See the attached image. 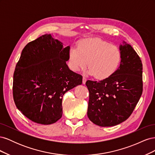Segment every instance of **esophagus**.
Returning a JSON list of instances; mask_svg holds the SVG:
<instances>
[{"instance_id":"1","label":"esophagus","mask_w":155,"mask_h":155,"mask_svg":"<svg viewBox=\"0 0 155 155\" xmlns=\"http://www.w3.org/2000/svg\"><path fill=\"white\" fill-rule=\"evenodd\" d=\"M86 81H87V79H86V78L83 76V84H85Z\"/></svg>"}]
</instances>
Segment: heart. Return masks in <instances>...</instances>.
Here are the masks:
<instances>
[{
	"label": "heart",
	"instance_id": "1",
	"mask_svg": "<svg viewBox=\"0 0 155 155\" xmlns=\"http://www.w3.org/2000/svg\"><path fill=\"white\" fill-rule=\"evenodd\" d=\"M121 51L118 46L99 38L81 41L70 49L68 65L74 72L89 67L88 73L97 79H106L118 69Z\"/></svg>",
	"mask_w": 155,
	"mask_h": 155
}]
</instances>
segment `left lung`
Instances as JSON below:
<instances>
[{
  "instance_id": "1",
  "label": "left lung",
  "mask_w": 155,
  "mask_h": 155,
  "mask_svg": "<svg viewBox=\"0 0 155 155\" xmlns=\"http://www.w3.org/2000/svg\"><path fill=\"white\" fill-rule=\"evenodd\" d=\"M119 68L101 81L86 82L89 91L87 116L92 122L110 127L129 118L143 91L142 63L129 44L120 45Z\"/></svg>"
}]
</instances>
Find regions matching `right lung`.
<instances>
[{
  "label": "right lung",
  "mask_w": 155,
  "mask_h": 155,
  "mask_svg": "<svg viewBox=\"0 0 155 155\" xmlns=\"http://www.w3.org/2000/svg\"><path fill=\"white\" fill-rule=\"evenodd\" d=\"M70 46L46 34L23 48L13 74V96L17 109L34 122L50 125L62 116L64 93L81 85L82 76L66 63Z\"/></svg>",
  "instance_id": "right-lung-1"
}]
</instances>
